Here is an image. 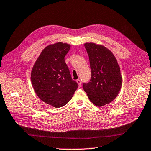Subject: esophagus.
Returning <instances> with one entry per match:
<instances>
[{
    "label": "esophagus",
    "mask_w": 151,
    "mask_h": 151,
    "mask_svg": "<svg viewBox=\"0 0 151 151\" xmlns=\"http://www.w3.org/2000/svg\"><path fill=\"white\" fill-rule=\"evenodd\" d=\"M76 82H77V83L78 84V86H79V87H81V81H80L79 79H78V80H76Z\"/></svg>",
    "instance_id": "34e87169"
}]
</instances>
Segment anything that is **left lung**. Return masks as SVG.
I'll list each match as a JSON object with an SVG mask.
<instances>
[{
    "mask_svg": "<svg viewBox=\"0 0 151 151\" xmlns=\"http://www.w3.org/2000/svg\"><path fill=\"white\" fill-rule=\"evenodd\" d=\"M84 45L89 57L91 78L83 83V90L93 104L101 107L119 93L122 85L120 68L113 54L104 46L91 42Z\"/></svg>",
    "mask_w": 151,
    "mask_h": 151,
    "instance_id": "left-lung-1",
    "label": "left lung"
}]
</instances>
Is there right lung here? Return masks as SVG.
Segmentation results:
<instances>
[{"label": "right lung", "mask_w": 151, "mask_h": 151, "mask_svg": "<svg viewBox=\"0 0 151 151\" xmlns=\"http://www.w3.org/2000/svg\"><path fill=\"white\" fill-rule=\"evenodd\" d=\"M70 49V44L63 42L47 46L32 70V83L37 96L55 107L66 105L78 87L64 61Z\"/></svg>", "instance_id": "right-lung-1"}]
</instances>
